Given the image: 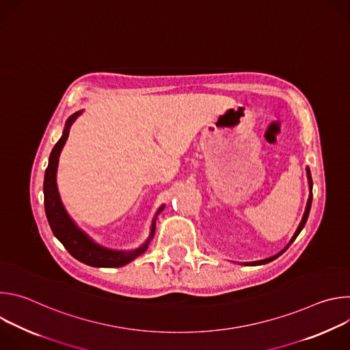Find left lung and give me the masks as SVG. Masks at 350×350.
Instances as JSON below:
<instances>
[{"mask_svg":"<svg viewBox=\"0 0 350 350\" xmlns=\"http://www.w3.org/2000/svg\"><path fill=\"white\" fill-rule=\"evenodd\" d=\"M306 173H308V180H309V189H310V192H309V199H308V204H306V209H305V213H304V217H302V221H301V224L297 226V228H296V231H295V234H293V237L291 238V241L288 242V245L282 249L281 252H278L277 255H274V256H271V258H267V259H263V260H258V262H249V263H243L245 266H260V265H266V263H269V262H273L274 259H277L278 256H281L286 249L291 246V243L296 239V237L299 235V232L302 231V228L305 227V224H306V221H308V217H309V212H310V208H312V199H313V193H312V188H313V181H312V174H310V169L309 167H306Z\"/></svg>","mask_w":350,"mask_h":350,"instance_id":"left-lung-1","label":"left lung"}]
</instances>
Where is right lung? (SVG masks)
Returning a JSON list of instances; mask_svg holds the SVG:
<instances>
[{
    "label": "right lung",
    "mask_w": 350,
    "mask_h": 350,
    "mask_svg": "<svg viewBox=\"0 0 350 350\" xmlns=\"http://www.w3.org/2000/svg\"><path fill=\"white\" fill-rule=\"evenodd\" d=\"M83 111H79L73 113L65 124V130L59 141L55 144L53 148L51 155H49V162L48 167L45 170L44 176V208H45V215L49 223V227H51L54 235L62 242V245L66 247V251L79 262L92 266V267H120L135 258H138L141 254H144L149 241L152 239L154 232H155V223H157V216L163 211L165 206H161L159 211L157 212L152 226H151V234H149L148 239L145 243H142L139 247L133 249V251H112V249L104 247L101 245H98L94 242L84 231H81L76 223L70 219L68 212L65 211L61 196L58 192L57 187V169H58V162H59V155L62 148L69 137V130L73 122L81 115Z\"/></svg>",
    "instance_id": "obj_1"
}]
</instances>
